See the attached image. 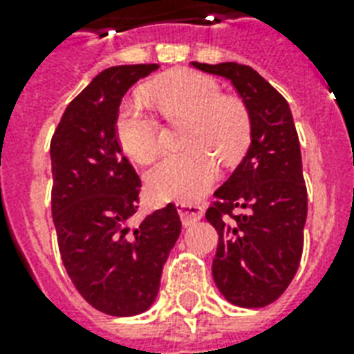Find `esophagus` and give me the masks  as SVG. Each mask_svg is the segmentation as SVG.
Instances as JSON below:
<instances>
[{
	"mask_svg": "<svg viewBox=\"0 0 354 354\" xmlns=\"http://www.w3.org/2000/svg\"><path fill=\"white\" fill-rule=\"evenodd\" d=\"M178 213H180V218L185 226L193 224V222L200 221L202 215H204V209L202 205L196 204V202H180L178 204Z\"/></svg>",
	"mask_w": 354,
	"mask_h": 354,
	"instance_id": "obj_1",
	"label": "esophagus"
}]
</instances>
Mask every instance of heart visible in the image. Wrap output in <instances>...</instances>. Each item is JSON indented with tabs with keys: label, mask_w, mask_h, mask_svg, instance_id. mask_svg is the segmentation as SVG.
Wrapping results in <instances>:
<instances>
[{
	"label": "heart",
	"mask_w": 354,
	"mask_h": 354,
	"mask_svg": "<svg viewBox=\"0 0 354 354\" xmlns=\"http://www.w3.org/2000/svg\"><path fill=\"white\" fill-rule=\"evenodd\" d=\"M149 95L167 119L191 121L185 139L191 150L161 158L147 174V187L158 200H196L216 178L215 160L205 151L233 163L246 150L252 132L246 104L236 97L222 95L215 80L196 71L161 77L149 86ZM115 133L124 154L138 163H149L160 150V124L138 99L122 102Z\"/></svg>",
	"instance_id": "1"
}]
</instances>
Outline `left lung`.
<instances>
[{
  "label": "left lung",
  "mask_w": 354,
  "mask_h": 354,
  "mask_svg": "<svg viewBox=\"0 0 354 354\" xmlns=\"http://www.w3.org/2000/svg\"><path fill=\"white\" fill-rule=\"evenodd\" d=\"M232 80L252 119V145L215 191L205 218L218 232L213 279L227 301L266 307L288 288L303 253L307 185L288 102L250 66L200 64Z\"/></svg>",
  "instance_id": "obj_1"
}]
</instances>
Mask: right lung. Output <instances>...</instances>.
<instances>
[{
    "instance_id": "1",
    "label": "right lung",
    "mask_w": 354,
    "mask_h": 354,
    "mask_svg": "<svg viewBox=\"0 0 354 354\" xmlns=\"http://www.w3.org/2000/svg\"><path fill=\"white\" fill-rule=\"evenodd\" d=\"M158 68L104 69L69 102L51 139V211L64 268L80 296L110 316H133L154 303L182 232L174 204L132 227L141 180L115 133L122 95Z\"/></svg>"
}]
</instances>
